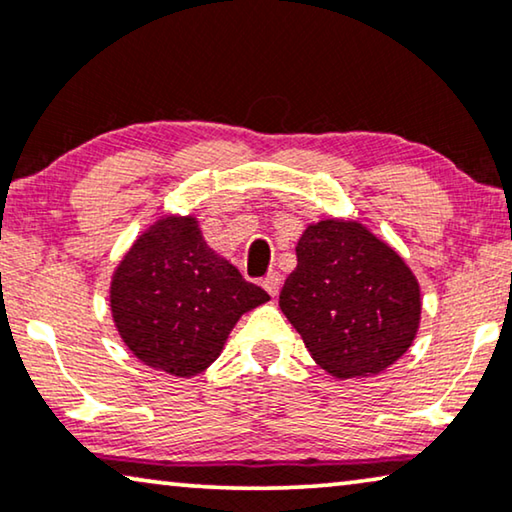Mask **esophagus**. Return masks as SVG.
I'll return each instance as SVG.
<instances>
[{"label":"esophagus","instance_id":"34e87169","mask_svg":"<svg viewBox=\"0 0 512 512\" xmlns=\"http://www.w3.org/2000/svg\"><path fill=\"white\" fill-rule=\"evenodd\" d=\"M262 287H264V290H266V292H269V294H271V297H273V299H276V297H278V294H280V287H283V278H280V273H276V271H273V273H269V276H266V278H264V283H262Z\"/></svg>","mask_w":512,"mask_h":512}]
</instances>
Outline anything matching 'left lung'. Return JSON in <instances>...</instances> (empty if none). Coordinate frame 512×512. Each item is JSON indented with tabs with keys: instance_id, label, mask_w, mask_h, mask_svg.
<instances>
[{
	"instance_id": "left-lung-1",
	"label": "left lung",
	"mask_w": 512,
	"mask_h": 512,
	"mask_svg": "<svg viewBox=\"0 0 512 512\" xmlns=\"http://www.w3.org/2000/svg\"><path fill=\"white\" fill-rule=\"evenodd\" d=\"M280 311L334 378L376 376L413 345L422 299L403 257L359 220L322 218L297 243Z\"/></svg>"
}]
</instances>
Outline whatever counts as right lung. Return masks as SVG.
<instances>
[{"mask_svg": "<svg viewBox=\"0 0 512 512\" xmlns=\"http://www.w3.org/2000/svg\"><path fill=\"white\" fill-rule=\"evenodd\" d=\"M109 301L115 329L139 362L192 378L269 294L208 248L194 215H160L115 266Z\"/></svg>", "mask_w": 512, "mask_h": 512, "instance_id": "add662e5", "label": "right lung"}]
</instances>
